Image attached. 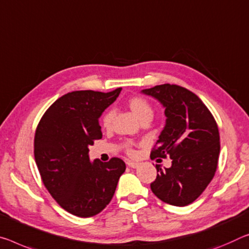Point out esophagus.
Here are the masks:
<instances>
[{"instance_id":"esophagus-1","label":"esophagus","mask_w":249,"mask_h":249,"mask_svg":"<svg viewBox=\"0 0 249 249\" xmlns=\"http://www.w3.org/2000/svg\"><path fill=\"white\" fill-rule=\"evenodd\" d=\"M127 166L131 167V168H137V167H139V163H135V161L128 160L127 161Z\"/></svg>"}]
</instances>
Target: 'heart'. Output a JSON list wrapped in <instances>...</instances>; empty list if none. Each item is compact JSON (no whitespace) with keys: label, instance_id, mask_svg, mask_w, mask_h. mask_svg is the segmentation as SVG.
I'll return each mask as SVG.
<instances>
[{"label":"heart","instance_id":"1","mask_svg":"<svg viewBox=\"0 0 249 249\" xmlns=\"http://www.w3.org/2000/svg\"><path fill=\"white\" fill-rule=\"evenodd\" d=\"M127 106L129 109L132 110V113L135 115L137 120H144L146 117H153V108L151 104L143 97L140 96H134L129 98L127 102ZM113 121V112H106L104 116L102 117V125L104 128H109L112 125ZM128 152L132 153V149L128 148Z\"/></svg>","mask_w":249,"mask_h":249}]
</instances>
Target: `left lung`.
Masks as SVG:
<instances>
[{"label":"left lung","instance_id":"obj_1","mask_svg":"<svg viewBox=\"0 0 249 249\" xmlns=\"http://www.w3.org/2000/svg\"><path fill=\"white\" fill-rule=\"evenodd\" d=\"M142 93L159 101L166 116L151 157L172 160L169 168L156 165L157 176L151 189L164 203L186 206L215 175L220 151L216 121L199 97L181 86L156 85Z\"/></svg>","mask_w":249,"mask_h":249}]
</instances>
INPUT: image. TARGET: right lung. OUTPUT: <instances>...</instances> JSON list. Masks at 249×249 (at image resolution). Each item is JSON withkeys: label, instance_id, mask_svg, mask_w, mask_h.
<instances>
[{"label": "right lung", "instance_id": "add662e5", "mask_svg": "<svg viewBox=\"0 0 249 249\" xmlns=\"http://www.w3.org/2000/svg\"><path fill=\"white\" fill-rule=\"evenodd\" d=\"M122 89L102 93L75 90L44 113L34 137V156L43 184L71 214L90 217L109 204L126 165L113 157L89 160V146L102 139L98 118Z\"/></svg>", "mask_w": 249, "mask_h": 249}]
</instances>
